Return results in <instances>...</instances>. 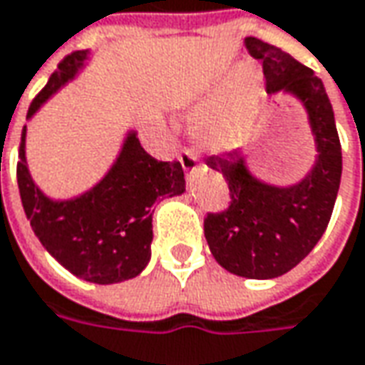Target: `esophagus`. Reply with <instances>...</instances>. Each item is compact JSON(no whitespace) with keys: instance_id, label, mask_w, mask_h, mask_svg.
I'll use <instances>...</instances> for the list:
<instances>
[{"instance_id":"esophagus-1","label":"esophagus","mask_w":365,"mask_h":365,"mask_svg":"<svg viewBox=\"0 0 365 365\" xmlns=\"http://www.w3.org/2000/svg\"><path fill=\"white\" fill-rule=\"evenodd\" d=\"M178 160H180L182 168H185L187 173H192V170H197V168H199V164H197V156H195L190 150L180 152V154H178Z\"/></svg>"}]
</instances>
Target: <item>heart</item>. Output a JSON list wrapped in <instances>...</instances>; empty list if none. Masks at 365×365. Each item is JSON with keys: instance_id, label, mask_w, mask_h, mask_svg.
<instances>
[{"instance_id": "obj_1", "label": "heart", "mask_w": 365, "mask_h": 365, "mask_svg": "<svg viewBox=\"0 0 365 365\" xmlns=\"http://www.w3.org/2000/svg\"><path fill=\"white\" fill-rule=\"evenodd\" d=\"M256 103L258 81L250 71H242L235 87L201 121L205 142L215 150H230L237 146L247 133Z\"/></svg>"}]
</instances>
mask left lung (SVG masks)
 Segmentation results:
<instances>
[{
  "mask_svg": "<svg viewBox=\"0 0 365 365\" xmlns=\"http://www.w3.org/2000/svg\"><path fill=\"white\" fill-rule=\"evenodd\" d=\"M245 46L262 61L266 91H288L304 103L319 158L302 182L278 189L250 175L240 152L209 156L207 166L225 178L232 201L219 213H207L205 237L213 258L227 272L276 278L309 256L327 230L341 180V144L321 78L259 38H245Z\"/></svg>",
  "mask_w": 365,
  "mask_h": 365,
  "instance_id": "1",
  "label": "left lung"
}]
</instances>
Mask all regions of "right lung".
<instances>
[{
	"instance_id": "obj_1",
	"label": "right lung",
	"mask_w": 365,
	"mask_h": 365,
	"mask_svg": "<svg viewBox=\"0 0 365 365\" xmlns=\"http://www.w3.org/2000/svg\"><path fill=\"white\" fill-rule=\"evenodd\" d=\"M85 58V50L64 56L46 87L34 97L28 118L73 78ZM24 140L26 128L21 130L16 170L18 189L26 217L50 256L68 272L95 284H113L142 272L150 262L152 205L160 197H175L185 190L180 162L156 160L135 133H130L118 162L95 189L73 201L54 203L30 178Z\"/></svg>"
}]
</instances>
